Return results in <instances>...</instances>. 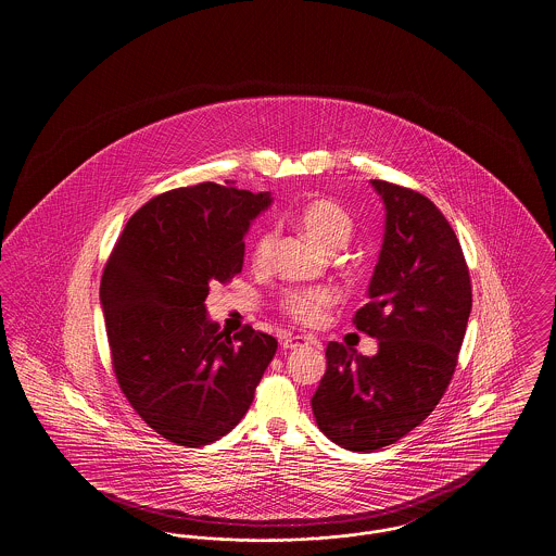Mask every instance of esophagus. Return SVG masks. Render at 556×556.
<instances>
[{"label":"esophagus","instance_id":"obj_1","mask_svg":"<svg viewBox=\"0 0 556 556\" xmlns=\"http://www.w3.org/2000/svg\"><path fill=\"white\" fill-rule=\"evenodd\" d=\"M279 342H281V348L283 350H293V348H300V345H308V344H317L313 338H304V336H281L279 338Z\"/></svg>","mask_w":556,"mask_h":556}]
</instances>
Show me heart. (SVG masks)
Segmentation results:
<instances>
[{
	"mask_svg": "<svg viewBox=\"0 0 556 556\" xmlns=\"http://www.w3.org/2000/svg\"><path fill=\"white\" fill-rule=\"evenodd\" d=\"M295 223L308 238L315 239L318 245H323L329 252H336L345 245L354 231V223L350 214L331 200L306 202L295 214ZM273 241L275 236L268 229L258 231L256 238L252 239L250 258L254 265H265L273 250ZM333 302H336L333 291L317 288V290L290 291L283 295L279 306H281V313L293 323L304 327H317L327 317Z\"/></svg>",
	"mask_w": 556,
	"mask_h": 556,
	"instance_id": "b5f03b06",
	"label": "heart"
}]
</instances>
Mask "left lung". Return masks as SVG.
I'll return each mask as SVG.
<instances>
[{"mask_svg": "<svg viewBox=\"0 0 556 556\" xmlns=\"http://www.w3.org/2000/svg\"><path fill=\"white\" fill-rule=\"evenodd\" d=\"M386 233L358 331L375 356L327 344V370L311 400L318 429L338 446L372 452L424 424L442 400L471 315V277L446 216L424 193L372 179Z\"/></svg>", "mask_w": 556, "mask_h": 556, "instance_id": "obj_1", "label": "left lung"}]
</instances>
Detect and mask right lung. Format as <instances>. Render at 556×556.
Segmentation results:
<instances>
[{
	"label": "right lung",
	"mask_w": 556,
	"mask_h": 556,
	"mask_svg": "<svg viewBox=\"0 0 556 556\" xmlns=\"http://www.w3.org/2000/svg\"><path fill=\"white\" fill-rule=\"evenodd\" d=\"M270 193L218 184L160 193L132 214L108 258L100 300L112 369L135 413L173 444L200 448L248 413L277 340L218 331L211 283L241 273L245 231Z\"/></svg>",
	"instance_id": "right-lung-1"
}]
</instances>
